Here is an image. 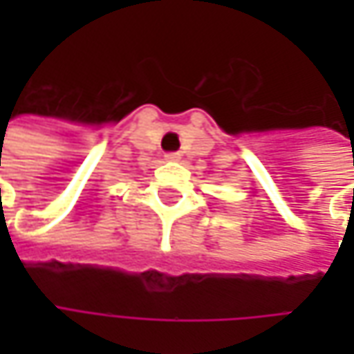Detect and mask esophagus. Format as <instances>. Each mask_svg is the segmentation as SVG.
<instances>
[{
	"mask_svg": "<svg viewBox=\"0 0 354 354\" xmlns=\"http://www.w3.org/2000/svg\"><path fill=\"white\" fill-rule=\"evenodd\" d=\"M165 159H169V161H179V159H181V153H177V151H169V153H165Z\"/></svg>",
	"mask_w": 354,
	"mask_h": 354,
	"instance_id": "esophagus-1",
	"label": "esophagus"
}]
</instances>
